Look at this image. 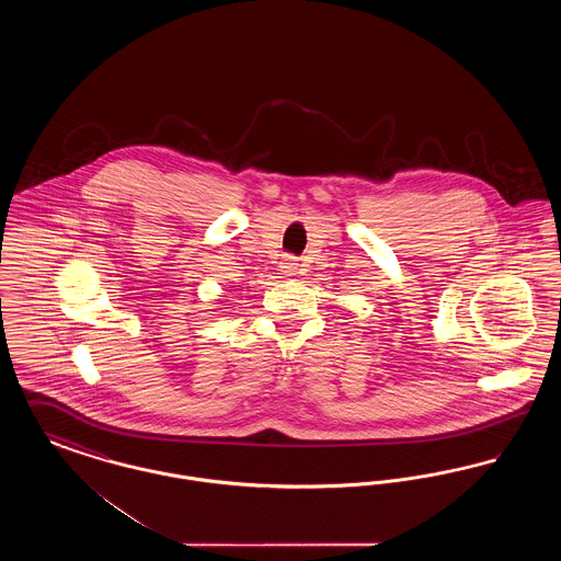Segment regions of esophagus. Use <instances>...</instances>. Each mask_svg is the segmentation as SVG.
<instances>
[{
	"instance_id": "obj_1",
	"label": "esophagus",
	"mask_w": 561,
	"mask_h": 561,
	"mask_svg": "<svg viewBox=\"0 0 561 561\" xmlns=\"http://www.w3.org/2000/svg\"><path fill=\"white\" fill-rule=\"evenodd\" d=\"M298 267H300V263H298V259H294V256H286V259H282V263H279V271L284 273V275H296L298 273Z\"/></svg>"
}]
</instances>
